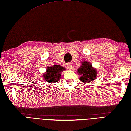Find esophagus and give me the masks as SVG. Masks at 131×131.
<instances>
[{
  "mask_svg": "<svg viewBox=\"0 0 131 131\" xmlns=\"http://www.w3.org/2000/svg\"><path fill=\"white\" fill-rule=\"evenodd\" d=\"M72 63H69L68 64V65H67V67H68V69H71V67H72Z\"/></svg>",
  "mask_w": 131,
  "mask_h": 131,
  "instance_id": "1",
  "label": "esophagus"
}]
</instances>
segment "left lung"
<instances>
[{
	"label": "left lung",
	"mask_w": 131,
	"mask_h": 131,
	"mask_svg": "<svg viewBox=\"0 0 131 131\" xmlns=\"http://www.w3.org/2000/svg\"><path fill=\"white\" fill-rule=\"evenodd\" d=\"M77 73L80 75L79 79L86 84L96 79L97 71L92 67L90 62L83 61L82 65L77 70Z\"/></svg>",
	"instance_id": "1"
}]
</instances>
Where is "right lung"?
Wrapping results in <instances>:
<instances>
[{
  "mask_svg": "<svg viewBox=\"0 0 131 131\" xmlns=\"http://www.w3.org/2000/svg\"><path fill=\"white\" fill-rule=\"evenodd\" d=\"M65 68L60 65H53L47 68L46 73L43 74V78L48 83H53L58 81L61 78V73Z\"/></svg>",
  "mask_w": 131,
  "mask_h": 131,
  "instance_id": "right-lung-1",
  "label": "right lung"
}]
</instances>
